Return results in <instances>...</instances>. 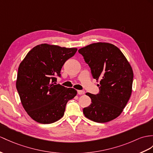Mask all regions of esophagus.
<instances>
[{"mask_svg": "<svg viewBox=\"0 0 153 153\" xmlns=\"http://www.w3.org/2000/svg\"><path fill=\"white\" fill-rule=\"evenodd\" d=\"M85 94V92L83 90H79L78 91V94L79 95H84Z\"/></svg>", "mask_w": 153, "mask_h": 153, "instance_id": "34e87169", "label": "esophagus"}]
</instances>
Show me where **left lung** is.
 Wrapping results in <instances>:
<instances>
[{"instance_id": "1", "label": "left lung", "mask_w": 153, "mask_h": 153, "mask_svg": "<svg viewBox=\"0 0 153 153\" xmlns=\"http://www.w3.org/2000/svg\"><path fill=\"white\" fill-rule=\"evenodd\" d=\"M79 53L90 68L94 79L100 81L97 94L86 93L91 103L83 109L84 115L97 123L114 120L121 114L131 95V66L120 48L110 43L90 44L81 48Z\"/></svg>"}]
</instances>
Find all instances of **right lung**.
I'll use <instances>...</instances> for the list:
<instances>
[{
	"instance_id": "obj_1",
	"label": "right lung",
	"mask_w": 153,
	"mask_h": 153,
	"mask_svg": "<svg viewBox=\"0 0 153 153\" xmlns=\"http://www.w3.org/2000/svg\"><path fill=\"white\" fill-rule=\"evenodd\" d=\"M76 51V48L42 44L30 51L20 64L17 90L34 121L42 124L57 121L64 115L67 103L76 95V89L56 83L62 66Z\"/></svg>"
}]
</instances>
